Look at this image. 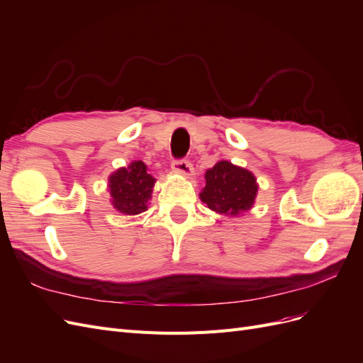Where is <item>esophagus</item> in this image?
Wrapping results in <instances>:
<instances>
[{
    "label": "esophagus",
    "mask_w": 363,
    "mask_h": 363,
    "mask_svg": "<svg viewBox=\"0 0 363 363\" xmlns=\"http://www.w3.org/2000/svg\"><path fill=\"white\" fill-rule=\"evenodd\" d=\"M171 168L174 172H177L180 175H183V177L186 179H191L194 175V168H192V163L188 162V160H174Z\"/></svg>",
    "instance_id": "34e87169"
}]
</instances>
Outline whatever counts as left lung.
<instances>
[{"label":"left lung","instance_id":"obj_1","mask_svg":"<svg viewBox=\"0 0 363 363\" xmlns=\"http://www.w3.org/2000/svg\"><path fill=\"white\" fill-rule=\"evenodd\" d=\"M204 179L206 186L200 192V200L211 211L238 216L255 206L259 184L251 171L228 160H219L206 171Z\"/></svg>","mask_w":363,"mask_h":363}]
</instances>
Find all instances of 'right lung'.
<instances>
[{"label": "right lung", "instance_id": "add662e5", "mask_svg": "<svg viewBox=\"0 0 363 363\" xmlns=\"http://www.w3.org/2000/svg\"><path fill=\"white\" fill-rule=\"evenodd\" d=\"M156 179L142 160L118 168L108 175V195L113 208L123 215H139L148 208Z\"/></svg>", "mask_w": 363, "mask_h": 363}]
</instances>
